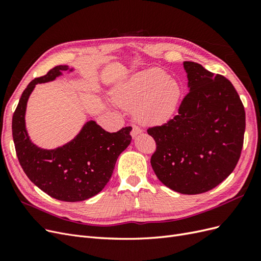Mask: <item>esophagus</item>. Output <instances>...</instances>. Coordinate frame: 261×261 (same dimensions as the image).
Segmentation results:
<instances>
[{
  "mask_svg": "<svg viewBox=\"0 0 261 261\" xmlns=\"http://www.w3.org/2000/svg\"><path fill=\"white\" fill-rule=\"evenodd\" d=\"M141 132H143V129H141L138 125H136V124H132V132H130V134H132V136H133V137L137 136L138 134H140Z\"/></svg>",
  "mask_w": 261,
  "mask_h": 261,
  "instance_id": "1",
  "label": "esophagus"
}]
</instances>
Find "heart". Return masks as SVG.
<instances>
[{
    "label": "heart",
    "instance_id": "1",
    "mask_svg": "<svg viewBox=\"0 0 261 261\" xmlns=\"http://www.w3.org/2000/svg\"><path fill=\"white\" fill-rule=\"evenodd\" d=\"M180 97L178 84L161 69H148L133 76L114 90L116 103L135 110L139 120L158 123L168 120L174 113Z\"/></svg>",
    "mask_w": 261,
    "mask_h": 261
}]
</instances>
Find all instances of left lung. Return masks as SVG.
Returning a JSON list of instances; mask_svg holds the SVG:
<instances>
[{
  "instance_id": "left-lung-1",
  "label": "left lung",
  "mask_w": 261,
  "mask_h": 261,
  "mask_svg": "<svg viewBox=\"0 0 261 261\" xmlns=\"http://www.w3.org/2000/svg\"><path fill=\"white\" fill-rule=\"evenodd\" d=\"M189 92L177 114L149 127L155 141L151 167L165 186L185 195L206 193L231 174L241 156L245 110L232 83L198 63L184 62Z\"/></svg>"
}]
</instances>
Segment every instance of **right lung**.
Returning a JSON list of instances; mask_svg holds the SVG:
<instances>
[{
  "instance_id": "right-lung-1",
  "label": "right lung",
  "mask_w": 261,
  "mask_h": 261,
  "mask_svg": "<svg viewBox=\"0 0 261 261\" xmlns=\"http://www.w3.org/2000/svg\"><path fill=\"white\" fill-rule=\"evenodd\" d=\"M67 69L66 65L55 66L29 83L13 114L12 132L18 161L28 178L52 198L75 202L91 198L105 188L118 155L130 144L132 127L109 133L89 121L63 147L45 150L31 143L25 127L30 93L37 84L51 82Z\"/></svg>"
}]
</instances>
